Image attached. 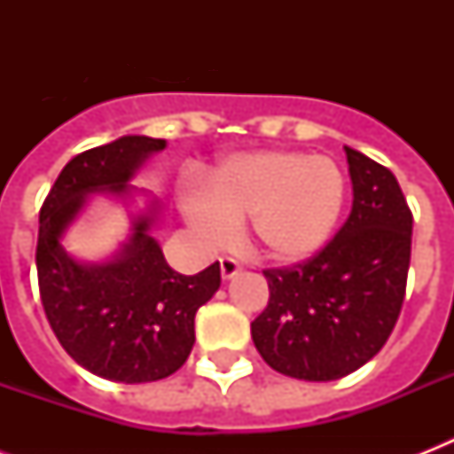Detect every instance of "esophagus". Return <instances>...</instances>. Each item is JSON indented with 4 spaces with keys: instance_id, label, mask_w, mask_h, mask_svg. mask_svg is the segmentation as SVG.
<instances>
[{
    "instance_id": "1",
    "label": "esophagus",
    "mask_w": 454,
    "mask_h": 454,
    "mask_svg": "<svg viewBox=\"0 0 454 454\" xmlns=\"http://www.w3.org/2000/svg\"><path fill=\"white\" fill-rule=\"evenodd\" d=\"M219 266H221V276H223V280H231V278L240 273V263L235 262L233 256H221Z\"/></svg>"
}]
</instances>
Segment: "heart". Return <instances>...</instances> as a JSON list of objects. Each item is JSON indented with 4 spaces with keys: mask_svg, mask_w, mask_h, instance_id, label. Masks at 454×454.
I'll use <instances>...</instances> for the list:
<instances>
[{
    "mask_svg": "<svg viewBox=\"0 0 454 454\" xmlns=\"http://www.w3.org/2000/svg\"><path fill=\"white\" fill-rule=\"evenodd\" d=\"M348 181L334 160L301 151L242 153L223 160L209 184L184 185L178 202L202 240L226 242L235 221L263 259L303 262L330 240Z\"/></svg>",
    "mask_w": 454,
    "mask_h": 454,
    "instance_id": "heart-1",
    "label": "heart"
}]
</instances>
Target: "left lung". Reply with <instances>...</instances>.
Returning <instances> with one entry per match:
<instances>
[{"mask_svg": "<svg viewBox=\"0 0 454 454\" xmlns=\"http://www.w3.org/2000/svg\"><path fill=\"white\" fill-rule=\"evenodd\" d=\"M344 151L353 184L348 219L310 259L263 270L269 306L252 323L262 358L303 381L341 380L372 360L405 299L412 212L387 167Z\"/></svg>", "mask_w": 454, "mask_h": 454, "instance_id": "1", "label": "left lung"}]
</instances>
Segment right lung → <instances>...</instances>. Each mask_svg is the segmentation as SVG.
Masks as SVG:
<instances>
[{"mask_svg": "<svg viewBox=\"0 0 454 454\" xmlns=\"http://www.w3.org/2000/svg\"><path fill=\"white\" fill-rule=\"evenodd\" d=\"M167 141L122 137L74 155L63 167L39 212V297L53 334L89 372L122 384L169 377L195 344V313L221 285L219 262L181 276L164 262L151 235L157 205L138 214L115 259L82 263L60 238L89 195H129V178Z\"/></svg>", "mask_w": 454, "mask_h": 454, "instance_id": "right-lung-1", "label": "right lung"}]
</instances>
